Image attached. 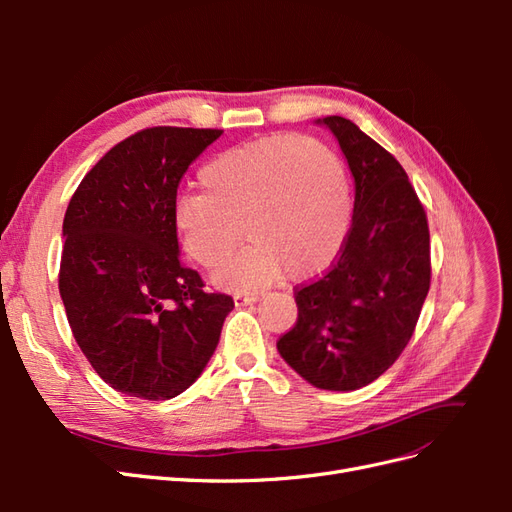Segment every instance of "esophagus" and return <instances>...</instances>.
<instances>
[{"label": "esophagus", "instance_id": "esophagus-1", "mask_svg": "<svg viewBox=\"0 0 512 512\" xmlns=\"http://www.w3.org/2000/svg\"><path fill=\"white\" fill-rule=\"evenodd\" d=\"M258 299V292H237L235 294V303L237 305H250Z\"/></svg>", "mask_w": 512, "mask_h": 512}]
</instances>
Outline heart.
Here are the masks:
<instances>
[{
  "instance_id": "obj_1",
  "label": "heart",
  "mask_w": 512,
  "mask_h": 512,
  "mask_svg": "<svg viewBox=\"0 0 512 512\" xmlns=\"http://www.w3.org/2000/svg\"><path fill=\"white\" fill-rule=\"evenodd\" d=\"M203 192L175 198L173 226L196 265L220 286L254 290L277 277L307 280L342 252L352 224L346 166L309 136L277 134L222 151L200 168Z\"/></svg>"
}]
</instances>
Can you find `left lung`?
<instances>
[{"label":"left lung","mask_w":512,"mask_h":512,"mask_svg":"<svg viewBox=\"0 0 512 512\" xmlns=\"http://www.w3.org/2000/svg\"><path fill=\"white\" fill-rule=\"evenodd\" d=\"M322 123L352 170V226L331 267L294 288L299 316L277 350L318 389L354 391L380 378L416 329L431 284L429 224L389 151L350 119Z\"/></svg>","instance_id":"1"}]
</instances>
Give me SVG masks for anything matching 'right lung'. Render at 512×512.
I'll use <instances>...</instances> for the list:
<instances>
[{
	"instance_id": "add662e5",
	"label": "right lung",
	"mask_w": 512,
	"mask_h": 512,
	"mask_svg": "<svg viewBox=\"0 0 512 512\" xmlns=\"http://www.w3.org/2000/svg\"><path fill=\"white\" fill-rule=\"evenodd\" d=\"M222 130L156 126L106 151L64 218L59 292L76 344L115 391L177 397L200 376L235 301L179 258L173 205Z\"/></svg>"
}]
</instances>
